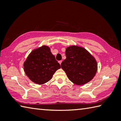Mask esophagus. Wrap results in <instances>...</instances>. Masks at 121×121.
<instances>
[{"label":"esophagus","mask_w":121,"mask_h":121,"mask_svg":"<svg viewBox=\"0 0 121 121\" xmlns=\"http://www.w3.org/2000/svg\"><path fill=\"white\" fill-rule=\"evenodd\" d=\"M58 62H59V64H60V65H61V62H62V60L59 61H58Z\"/></svg>","instance_id":"1"}]
</instances>
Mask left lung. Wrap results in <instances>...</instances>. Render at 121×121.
<instances>
[{"label":"left lung","instance_id":"obj_1","mask_svg":"<svg viewBox=\"0 0 121 121\" xmlns=\"http://www.w3.org/2000/svg\"><path fill=\"white\" fill-rule=\"evenodd\" d=\"M66 59L61 66L70 80L77 85H84L94 78L97 62L86 49L78 46H69L65 50Z\"/></svg>","mask_w":121,"mask_h":121}]
</instances>
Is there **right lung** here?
<instances>
[{
  "mask_svg": "<svg viewBox=\"0 0 121 121\" xmlns=\"http://www.w3.org/2000/svg\"><path fill=\"white\" fill-rule=\"evenodd\" d=\"M23 66L26 76L38 85L49 81L56 71L61 68L50 48L46 45L32 51L24 61Z\"/></svg>",
  "mask_w": 121,
  "mask_h": 121,
  "instance_id": "right-lung-1",
  "label": "right lung"
}]
</instances>
